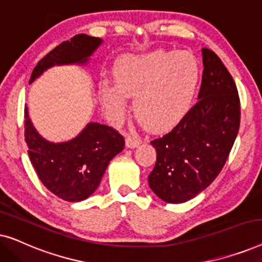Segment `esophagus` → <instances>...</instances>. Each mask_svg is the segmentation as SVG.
<instances>
[{
	"label": "esophagus",
	"instance_id": "1",
	"mask_svg": "<svg viewBox=\"0 0 262 262\" xmlns=\"http://www.w3.org/2000/svg\"><path fill=\"white\" fill-rule=\"evenodd\" d=\"M125 142H126V146L127 148H136V146H138L141 144V138L137 137L136 135H128L126 139H125Z\"/></svg>",
	"mask_w": 262,
	"mask_h": 262
}]
</instances>
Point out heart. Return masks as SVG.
Listing matches in <instances>:
<instances>
[{
	"mask_svg": "<svg viewBox=\"0 0 262 262\" xmlns=\"http://www.w3.org/2000/svg\"><path fill=\"white\" fill-rule=\"evenodd\" d=\"M113 74L116 83L100 85V100L108 116L119 119L126 108V95L135 96L138 119L150 130L162 131L188 112L200 68L189 52L154 51L123 57Z\"/></svg>",
	"mask_w": 262,
	"mask_h": 262,
	"instance_id": "b5f03b06",
	"label": "heart"
}]
</instances>
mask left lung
Returning a JSON list of instances; mask_svg holds the SVG:
<instances>
[{
    "mask_svg": "<svg viewBox=\"0 0 262 262\" xmlns=\"http://www.w3.org/2000/svg\"><path fill=\"white\" fill-rule=\"evenodd\" d=\"M198 102L168 134L152 139L156 163L149 186L163 202L180 204L209 187L227 162L239 128L241 103L230 73L204 48Z\"/></svg>",
    "mask_w": 262,
    "mask_h": 262,
    "instance_id": "left-lung-1",
    "label": "left lung"
}]
</instances>
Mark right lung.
Masks as SVG:
<instances>
[{"label": "right lung", "instance_id": "add662e5", "mask_svg": "<svg viewBox=\"0 0 262 262\" xmlns=\"http://www.w3.org/2000/svg\"><path fill=\"white\" fill-rule=\"evenodd\" d=\"M101 39L77 34L50 51L32 73L30 83L55 64L85 63ZM25 141L42 185L66 202H81L98 188L110 161L124 149V137L107 125L89 123L76 138L50 143L34 130L25 107Z\"/></svg>", "mask_w": 262, "mask_h": 262}]
</instances>
